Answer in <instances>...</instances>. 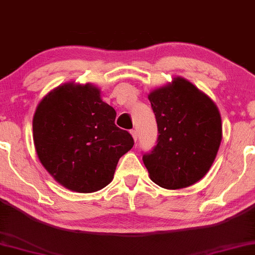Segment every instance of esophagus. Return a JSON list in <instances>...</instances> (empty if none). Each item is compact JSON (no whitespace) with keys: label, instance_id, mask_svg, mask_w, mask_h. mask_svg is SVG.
Segmentation results:
<instances>
[{"label":"esophagus","instance_id":"34e87169","mask_svg":"<svg viewBox=\"0 0 255 255\" xmlns=\"http://www.w3.org/2000/svg\"><path fill=\"white\" fill-rule=\"evenodd\" d=\"M130 134H131V136H133L134 140L136 141V140H137V131L135 130V129H131V130H130Z\"/></svg>","mask_w":255,"mask_h":255}]
</instances>
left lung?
Returning a JSON list of instances; mask_svg holds the SVG:
<instances>
[{"label": "left lung", "instance_id": "obj_1", "mask_svg": "<svg viewBox=\"0 0 255 255\" xmlns=\"http://www.w3.org/2000/svg\"><path fill=\"white\" fill-rule=\"evenodd\" d=\"M157 122V144L142 156L150 179L164 189L195 184L211 168L222 141L215 103L183 78L148 96Z\"/></svg>", "mask_w": 255, "mask_h": 255}]
</instances>
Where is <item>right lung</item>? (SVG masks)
<instances>
[{"mask_svg":"<svg viewBox=\"0 0 255 255\" xmlns=\"http://www.w3.org/2000/svg\"><path fill=\"white\" fill-rule=\"evenodd\" d=\"M117 112L93 85L64 84L43 98L33 115V143L44 168L65 188L94 192L113 179L134 145L114 124Z\"/></svg>","mask_w":255,"mask_h":255,"instance_id":"add662e5","label":"right lung"}]
</instances>
